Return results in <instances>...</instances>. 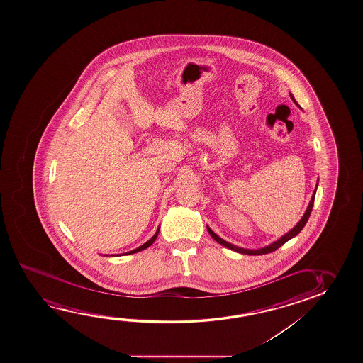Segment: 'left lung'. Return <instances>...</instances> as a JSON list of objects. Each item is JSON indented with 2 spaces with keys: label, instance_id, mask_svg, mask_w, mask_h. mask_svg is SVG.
<instances>
[{
  "label": "left lung",
  "instance_id": "1",
  "mask_svg": "<svg viewBox=\"0 0 363 363\" xmlns=\"http://www.w3.org/2000/svg\"><path fill=\"white\" fill-rule=\"evenodd\" d=\"M289 96H291V99L294 100V104L298 106L297 101L294 100V96L291 95V94H289ZM317 184H318V181H317ZM315 189H317V186H315V191H313V194H312V199H311L308 207H307V210H306L305 215L302 216V218H301L300 222H298V223H297V225H296L291 231L287 232L286 235H284L281 238H279L277 241H274V243L268 245L266 247L259 248V250H247V248L237 247V246L232 245L230 242L222 240L221 237L217 236L215 232L212 231L208 226H207V231H208V233H210L211 236H212V238H213L215 241L218 242L220 245L225 246V247L230 248V250L235 251V252L242 253V255H250V256H258V255H266V253L274 252V251H276L277 248L281 247V246L284 245V243L289 241V240L294 238V236H297V235L302 231V228L305 227L306 223L308 221V218H310L311 212H312V207H313V202H315Z\"/></svg>",
  "mask_w": 363,
  "mask_h": 363
}]
</instances>
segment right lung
Instances as JSON below:
<instances>
[{
  "mask_svg": "<svg viewBox=\"0 0 363 363\" xmlns=\"http://www.w3.org/2000/svg\"><path fill=\"white\" fill-rule=\"evenodd\" d=\"M158 232H160V227L157 228V231H156V233L153 235L150 240H148L146 243H143L142 246H140V247L136 248V250H132V251H130V252H126L125 255H132V253H136L140 252V251H143V250H146V248L150 247L151 245H152L153 242L156 241V238H157L158 236Z\"/></svg>",
  "mask_w": 363,
  "mask_h": 363,
  "instance_id": "right-lung-1",
  "label": "right lung"
}]
</instances>
